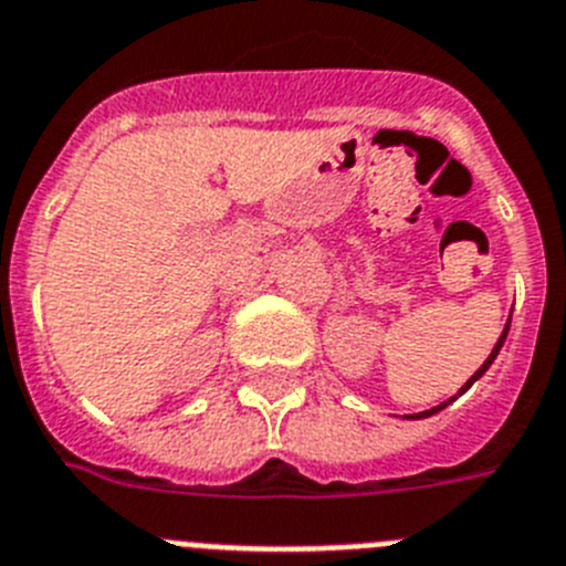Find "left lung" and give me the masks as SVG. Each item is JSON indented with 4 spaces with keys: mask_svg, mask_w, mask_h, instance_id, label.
I'll list each match as a JSON object with an SVG mask.
<instances>
[{
    "mask_svg": "<svg viewBox=\"0 0 566 566\" xmlns=\"http://www.w3.org/2000/svg\"><path fill=\"white\" fill-rule=\"evenodd\" d=\"M507 333H510V318H507V324H504V331H501V336H499V342H495V347H493V350H490L488 361H484V365H481V367H479V370H475V373H473V376L467 378L464 385H461V390H459V392H455L453 399H447V401H441V405H439V407H430V410H424V412H412V416H407V419H427V416H432V412H439V410H444V407H447V405H453V401H455V399H459V396H464V392H467V390H470V387H473V385H475V381H479V378H481V376H484V373H488V370H490V365H493V361H495V356H499V350H501V347H504V338H507Z\"/></svg>",
    "mask_w": 566,
    "mask_h": 566,
    "instance_id": "1",
    "label": "left lung"
}]
</instances>
